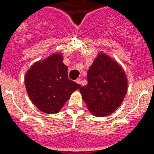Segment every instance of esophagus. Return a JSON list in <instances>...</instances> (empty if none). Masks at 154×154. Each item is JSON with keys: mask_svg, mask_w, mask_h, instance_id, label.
Returning a JSON list of instances; mask_svg holds the SVG:
<instances>
[{"mask_svg": "<svg viewBox=\"0 0 154 154\" xmlns=\"http://www.w3.org/2000/svg\"><path fill=\"white\" fill-rule=\"evenodd\" d=\"M75 82L77 84H79V85H81V79H77L75 80Z\"/></svg>", "mask_w": 154, "mask_h": 154, "instance_id": "1", "label": "esophagus"}]
</instances>
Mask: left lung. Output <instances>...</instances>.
I'll return each instance as SVG.
<instances>
[{
  "label": "left lung",
  "instance_id": "obj_1",
  "mask_svg": "<svg viewBox=\"0 0 154 154\" xmlns=\"http://www.w3.org/2000/svg\"><path fill=\"white\" fill-rule=\"evenodd\" d=\"M88 84L79 88L88 109L96 116H106L121 106L127 90V79L117 62L100 53L88 69Z\"/></svg>",
  "mask_w": 154,
  "mask_h": 154
}]
</instances>
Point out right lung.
Segmentation results:
<instances>
[{"mask_svg":"<svg viewBox=\"0 0 154 154\" xmlns=\"http://www.w3.org/2000/svg\"><path fill=\"white\" fill-rule=\"evenodd\" d=\"M60 54H53L29 69L24 84L30 100L40 111L55 114L74 91L81 87L68 78L67 66Z\"/></svg>","mask_w":154,"mask_h":154,"instance_id":"1","label":"right lung"}]
</instances>
